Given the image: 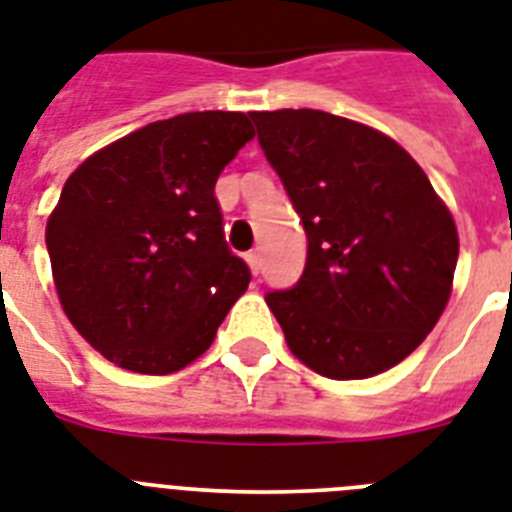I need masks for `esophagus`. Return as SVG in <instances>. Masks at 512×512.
<instances>
[{"mask_svg": "<svg viewBox=\"0 0 512 512\" xmlns=\"http://www.w3.org/2000/svg\"><path fill=\"white\" fill-rule=\"evenodd\" d=\"M247 265L252 273H260V252H247Z\"/></svg>", "mask_w": 512, "mask_h": 512, "instance_id": "34e87169", "label": "esophagus"}]
</instances>
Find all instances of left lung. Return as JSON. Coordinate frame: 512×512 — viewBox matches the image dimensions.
Returning a JSON list of instances; mask_svg holds the SVG:
<instances>
[{"instance_id":"obj_1","label":"left lung","mask_w":512,"mask_h":512,"mask_svg":"<svg viewBox=\"0 0 512 512\" xmlns=\"http://www.w3.org/2000/svg\"><path fill=\"white\" fill-rule=\"evenodd\" d=\"M307 234L297 284L268 292L289 350L336 381L402 363L452 292L458 228L394 139L323 110L252 112Z\"/></svg>"}]
</instances>
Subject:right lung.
I'll return each instance as SVG.
<instances>
[{
	"label": "right lung",
	"instance_id": "add662e5",
	"mask_svg": "<svg viewBox=\"0 0 512 512\" xmlns=\"http://www.w3.org/2000/svg\"><path fill=\"white\" fill-rule=\"evenodd\" d=\"M252 136L244 112H184L70 173L47 220L54 286L110 363L165 376L213 344L252 278L226 244L215 181Z\"/></svg>",
	"mask_w": 512,
	"mask_h": 512
}]
</instances>
